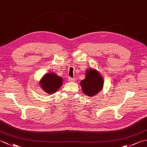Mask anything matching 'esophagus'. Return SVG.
I'll list each match as a JSON object with an SVG mask.
<instances>
[{
	"label": "esophagus",
	"instance_id": "obj_1",
	"mask_svg": "<svg viewBox=\"0 0 147 147\" xmlns=\"http://www.w3.org/2000/svg\"><path fill=\"white\" fill-rule=\"evenodd\" d=\"M67 80L69 82H75V79L73 78H71V77H69Z\"/></svg>",
	"mask_w": 147,
	"mask_h": 147
}]
</instances>
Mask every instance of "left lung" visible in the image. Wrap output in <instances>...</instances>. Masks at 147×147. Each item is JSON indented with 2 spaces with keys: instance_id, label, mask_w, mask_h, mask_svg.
I'll list each match as a JSON object with an SVG mask.
<instances>
[{
  "instance_id": "1",
  "label": "left lung",
  "mask_w": 147,
  "mask_h": 147,
  "mask_svg": "<svg viewBox=\"0 0 147 147\" xmlns=\"http://www.w3.org/2000/svg\"><path fill=\"white\" fill-rule=\"evenodd\" d=\"M86 73L85 78L80 83L83 92L88 96L95 95L102 89L104 80L95 69H90Z\"/></svg>"
}]
</instances>
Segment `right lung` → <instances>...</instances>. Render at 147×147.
Listing matches in <instances>:
<instances>
[{"mask_svg": "<svg viewBox=\"0 0 147 147\" xmlns=\"http://www.w3.org/2000/svg\"><path fill=\"white\" fill-rule=\"evenodd\" d=\"M62 85V78L52 73L45 74V76L40 81V86L42 88L49 94L57 92Z\"/></svg>", "mask_w": 147, "mask_h": 147, "instance_id": "add662e5", "label": "right lung"}]
</instances>
